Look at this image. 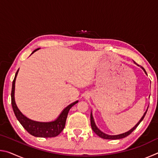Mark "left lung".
Instances as JSON below:
<instances>
[{
  "label": "left lung",
  "instance_id": "8db88e82",
  "mask_svg": "<svg viewBox=\"0 0 158 158\" xmlns=\"http://www.w3.org/2000/svg\"><path fill=\"white\" fill-rule=\"evenodd\" d=\"M141 68H142L143 69V71L145 72V73L146 74V72L145 70V69H144L143 68H142V67H141ZM147 110H148V109H147ZM147 110L146 111L145 113H144L143 116H142V118H141V120L139 121L138 122V123L135 125V127H134L133 128H132L130 130L128 131V132H125V133H123V134H121V135H106V134L103 133L102 132H101V131L98 129V128L97 127V126H96L95 124V122H94V120H93V116H92V113L90 114V124H91V127H92V130H93V132H94L96 135H97L98 136H99V137L102 138V139H123V138H125L127 136L130 135L131 133H132L134 130H135L136 128L137 127V126L139 125L140 123L142 121V120L143 119L144 116H145V115L146 114L147 112Z\"/></svg>",
  "mask_w": 158,
  "mask_h": 158
}]
</instances>
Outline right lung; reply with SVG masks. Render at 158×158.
Instances as JSON below:
<instances>
[{
  "instance_id": "right-lung-1",
  "label": "right lung",
  "mask_w": 158,
  "mask_h": 158,
  "mask_svg": "<svg viewBox=\"0 0 158 158\" xmlns=\"http://www.w3.org/2000/svg\"><path fill=\"white\" fill-rule=\"evenodd\" d=\"M38 49H39L34 50L32 53H33L35 52H36V51ZM18 71L17 73H16L15 79L12 81L11 92L12 106L17 120L19 121L21 125L25 128V130L27 131L29 134H31V135L33 136H35V137L43 138L56 137V136H58L61 132H62L64 127H65L66 119L67 117H68V114L69 109H70L72 106L78 102V101L74 102L72 103L71 105L67 106V107L62 111V113L60 114V116H58V118L54 121L49 123H41L32 121V120L26 118L25 116H23V115L21 113V111L19 110L17 105H16L15 101V80L18 74Z\"/></svg>"
}]
</instances>
